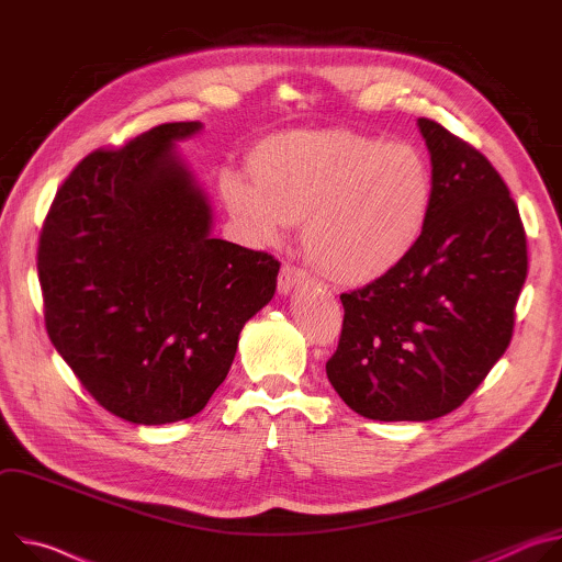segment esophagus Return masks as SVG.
Masks as SVG:
<instances>
[{
    "mask_svg": "<svg viewBox=\"0 0 562 562\" xmlns=\"http://www.w3.org/2000/svg\"><path fill=\"white\" fill-rule=\"evenodd\" d=\"M305 283H307L305 272H301L299 268H292V266H283V268H281V274H279L277 288H279V294L288 296V294L296 292L299 288H303Z\"/></svg>",
    "mask_w": 562,
    "mask_h": 562,
    "instance_id": "1",
    "label": "esophagus"
}]
</instances>
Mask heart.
<instances>
[{"mask_svg":"<svg viewBox=\"0 0 562 562\" xmlns=\"http://www.w3.org/2000/svg\"><path fill=\"white\" fill-rule=\"evenodd\" d=\"M247 173L218 180L245 240L272 247L301 223L307 261L350 288L402 266L432 205V176L415 147L348 130L272 134L249 149Z\"/></svg>","mask_w":562,"mask_h":562,"instance_id":"b5f03b06","label":"heart"}]
</instances>
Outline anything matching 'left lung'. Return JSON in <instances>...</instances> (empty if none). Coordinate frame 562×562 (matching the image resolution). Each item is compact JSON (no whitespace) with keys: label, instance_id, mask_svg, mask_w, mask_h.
I'll list each match as a JSON object with an SVG mask.
<instances>
[{"label":"left lung","instance_id":"left-lung-1","mask_svg":"<svg viewBox=\"0 0 562 562\" xmlns=\"http://www.w3.org/2000/svg\"><path fill=\"white\" fill-rule=\"evenodd\" d=\"M432 205L413 252L384 279L341 294L344 330L326 363L339 397L380 422L458 408L512 341L527 238L505 180L442 124L417 117Z\"/></svg>","mask_w":562,"mask_h":562}]
</instances>
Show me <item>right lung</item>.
Masks as SVG:
<instances>
[{
  "label": "right lung",
  "mask_w": 562,
  "mask_h": 562,
  "mask_svg": "<svg viewBox=\"0 0 562 562\" xmlns=\"http://www.w3.org/2000/svg\"><path fill=\"white\" fill-rule=\"evenodd\" d=\"M201 132L167 122L89 154L40 236L55 350L98 404L134 424L201 413L277 290V259L212 236V201L176 147Z\"/></svg>",
  "instance_id": "right-lung-1"
}]
</instances>
